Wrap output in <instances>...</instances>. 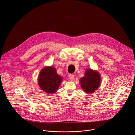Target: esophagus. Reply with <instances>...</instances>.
I'll use <instances>...</instances> for the list:
<instances>
[{"instance_id": "obj_1", "label": "esophagus", "mask_w": 135, "mask_h": 135, "mask_svg": "<svg viewBox=\"0 0 135 135\" xmlns=\"http://www.w3.org/2000/svg\"><path fill=\"white\" fill-rule=\"evenodd\" d=\"M69 79H70V80L71 81H73V80H74V76L73 75L70 74L69 76Z\"/></svg>"}]
</instances>
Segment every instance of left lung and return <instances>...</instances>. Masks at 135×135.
I'll return each mask as SVG.
<instances>
[{"label": "left lung", "mask_w": 135, "mask_h": 135, "mask_svg": "<svg viewBox=\"0 0 135 135\" xmlns=\"http://www.w3.org/2000/svg\"><path fill=\"white\" fill-rule=\"evenodd\" d=\"M79 81L81 88L86 93H93L101 84V76L97 70L88 68Z\"/></svg>", "instance_id": "8db88e82"}]
</instances>
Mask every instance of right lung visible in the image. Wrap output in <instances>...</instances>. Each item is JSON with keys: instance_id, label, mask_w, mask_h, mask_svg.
Instances as JSON below:
<instances>
[{"instance_id": "right-lung-1", "label": "right lung", "mask_w": 135, "mask_h": 135, "mask_svg": "<svg viewBox=\"0 0 135 135\" xmlns=\"http://www.w3.org/2000/svg\"><path fill=\"white\" fill-rule=\"evenodd\" d=\"M62 80V77L57 74L54 67L45 66L38 75V84L44 92L53 94L59 89Z\"/></svg>"}]
</instances>
